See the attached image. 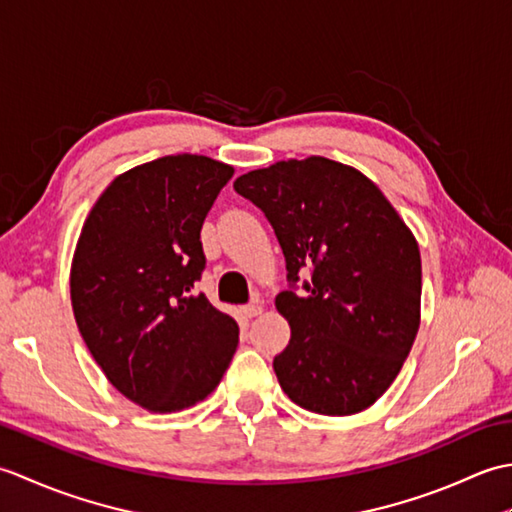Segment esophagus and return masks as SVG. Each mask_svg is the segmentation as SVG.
I'll return each mask as SVG.
<instances>
[{
  "label": "esophagus",
  "mask_w": 512,
  "mask_h": 512,
  "mask_svg": "<svg viewBox=\"0 0 512 512\" xmlns=\"http://www.w3.org/2000/svg\"><path fill=\"white\" fill-rule=\"evenodd\" d=\"M262 303L259 301H253V303H248V306H244L242 308V312H244V317H248V319H253V317H257V314H262Z\"/></svg>",
  "instance_id": "34e87169"
}]
</instances>
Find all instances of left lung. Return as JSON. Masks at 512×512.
<instances>
[{
  "instance_id": "obj_1",
  "label": "left lung",
  "mask_w": 512,
  "mask_h": 512,
  "mask_svg": "<svg viewBox=\"0 0 512 512\" xmlns=\"http://www.w3.org/2000/svg\"><path fill=\"white\" fill-rule=\"evenodd\" d=\"M233 189L264 211L286 257L290 288L275 299L292 330L273 361L281 389L323 416L374 405L418 334L416 237L372 180L321 156L248 171ZM303 269L311 281L297 291Z\"/></svg>"
}]
</instances>
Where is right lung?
I'll return each instance as SVG.
<instances>
[{"instance_id": "1", "label": "right lung", "mask_w": 512, "mask_h": 512, "mask_svg": "<svg viewBox=\"0 0 512 512\" xmlns=\"http://www.w3.org/2000/svg\"><path fill=\"white\" fill-rule=\"evenodd\" d=\"M233 167L178 154L118 176L88 215L70 270L76 325L107 380L149 411L204 400L235 354L239 328L193 284L206 213Z\"/></svg>"}]
</instances>
